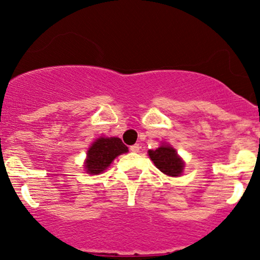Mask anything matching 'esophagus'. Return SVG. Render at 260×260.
<instances>
[{"instance_id": "obj_1", "label": "esophagus", "mask_w": 260, "mask_h": 260, "mask_svg": "<svg viewBox=\"0 0 260 260\" xmlns=\"http://www.w3.org/2000/svg\"><path fill=\"white\" fill-rule=\"evenodd\" d=\"M129 150L132 151V152H139V150H140L139 144H134V145H132V146L129 147Z\"/></svg>"}]
</instances>
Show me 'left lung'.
I'll return each mask as SVG.
<instances>
[{"mask_svg":"<svg viewBox=\"0 0 260 260\" xmlns=\"http://www.w3.org/2000/svg\"><path fill=\"white\" fill-rule=\"evenodd\" d=\"M150 158L160 172L169 176L181 175L183 169L182 159L177 156L173 147L163 145L156 150L149 151Z\"/></svg>","mask_w":260,"mask_h":260,"instance_id":"1","label":"left lung"}]
</instances>
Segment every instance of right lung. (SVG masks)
Returning <instances> with one entry per match:
<instances>
[{
    "label": "right lung",
    "mask_w": 260,
    "mask_h": 260,
    "mask_svg": "<svg viewBox=\"0 0 260 260\" xmlns=\"http://www.w3.org/2000/svg\"><path fill=\"white\" fill-rule=\"evenodd\" d=\"M127 151V146L120 138H100L87 151L86 172L93 175L104 172L119 154Z\"/></svg>",
    "instance_id": "add662e5"
}]
</instances>
